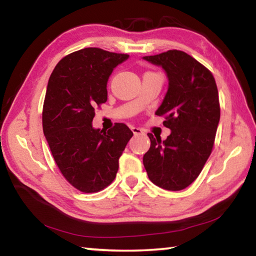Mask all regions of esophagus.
Here are the masks:
<instances>
[{
    "label": "esophagus",
    "instance_id": "34e87169",
    "mask_svg": "<svg viewBox=\"0 0 256 256\" xmlns=\"http://www.w3.org/2000/svg\"><path fill=\"white\" fill-rule=\"evenodd\" d=\"M131 130H132V132L134 133V136H138V134L144 133L142 128H131Z\"/></svg>",
    "mask_w": 256,
    "mask_h": 256
}]
</instances>
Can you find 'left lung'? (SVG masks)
Returning a JSON list of instances; mask_svg holds the SVG:
<instances>
[{"label": "left lung", "mask_w": 256, "mask_h": 256, "mask_svg": "<svg viewBox=\"0 0 256 256\" xmlns=\"http://www.w3.org/2000/svg\"><path fill=\"white\" fill-rule=\"evenodd\" d=\"M142 58L166 73L168 89L156 115L164 116V125L170 130L164 141L148 134L144 168L154 185L180 190L196 180L211 154L220 120L218 89L211 72L184 52Z\"/></svg>", "instance_id": "obj_1"}]
</instances>
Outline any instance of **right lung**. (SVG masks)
Segmentation results:
<instances>
[{"instance_id":"obj_1","label":"right lung","mask_w":256,"mask_h":256,"mask_svg":"<svg viewBox=\"0 0 256 256\" xmlns=\"http://www.w3.org/2000/svg\"><path fill=\"white\" fill-rule=\"evenodd\" d=\"M130 56L88 47L66 56L50 76L42 130L60 172L81 192H99L116 177L133 132L123 123L92 126L94 107L107 100V82Z\"/></svg>"}]
</instances>
